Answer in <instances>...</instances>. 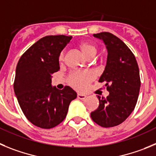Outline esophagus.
Segmentation results:
<instances>
[{"instance_id":"obj_1","label":"esophagus","mask_w":156,"mask_h":156,"mask_svg":"<svg viewBox=\"0 0 156 156\" xmlns=\"http://www.w3.org/2000/svg\"><path fill=\"white\" fill-rule=\"evenodd\" d=\"M77 96H78V99H85V98H86V95H84V94H81V93H78Z\"/></svg>"}]
</instances>
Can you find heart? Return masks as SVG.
Here are the masks:
<instances>
[{
	"label": "heart",
	"instance_id": "obj_1",
	"mask_svg": "<svg viewBox=\"0 0 156 156\" xmlns=\"http://www.w3.org/2000/svg\"><path fill=\"white\" fill-rule=\"evenodd\" d=\"M79 47L84 54L88 58H92L96 54L97 49L94 45L88 43H81ZM59 62L62 63L64 60V52L61 51L58 57ZM95 78L92 71H73L69 75L68 81L69 85L77 90L82 91L87 88L91 81Z\"/></svg>",
	"mask_w": 156,
	"mask_h": 156
}]
</instances>
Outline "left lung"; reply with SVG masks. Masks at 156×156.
Wrapping results in <instances>:
<instances>
[{
  "mask_svg": "<svg viewBox=\"0 0 156 156\" xmlns=\"http://www.w3.org/2000/svg\"><path fill=\"white\" fill-rule=\"evenodd\" d=\"M93 36L103 40L107 49L106 68L99 81L106 83L109 95H98L99 107L91 113V118L102 127H115L135 107L141 86L139 68L134 54L118 37L107 32Z\"/></svg>",
  "mask_w": 156,
  "mask_h": 156,
  "instance_id": "obj_1",
  "label": "left lung"
}]
</instances>
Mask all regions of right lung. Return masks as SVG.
<instances>
[{
	"label": "right lung",
	"instance_id": "right-lung-1",
	"mask_svg": "<svg viewBox=\"0 0 156 156\" xmlns=\"http://www.w3.org/2000/svg\"><path fill=\"white\" fill-rule=\"evenodd\" d=\"M72 36H47L31 46L16 67L14 90L26 118L43 129L56 127L65 119L77 93L69 86L51 85V74L59 69L58 57Z\"/></svg>",
	"mask_w": 156,
	"mask_h": 156
}]
</instances>
